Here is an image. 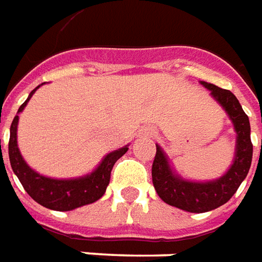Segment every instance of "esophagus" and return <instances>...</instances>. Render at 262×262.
Masks as SVG:
<instances>
[{
    "label": "esophagus",
    "mask_w": 262,
    "mask_h": 262,
    "mask_svg": "<svg viewBox=\"0 0 262 262\" xmlns=\"http://www.w3.org/2000/svg\"><path fill=\"white\" fill-rule=\"evenodd\" d=\"M140 134L142 135V137H152V135H155V129H154V128H144Z\"/></svg>",
    "instance_id": "1"
}]
</instances>
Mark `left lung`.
Returning a JSON list of instances; mask_svg holds the SVG:
<instances>
[{
  "label": "left lung",
  "mask_w": 262,
  "mask_h": 262,
  "mask_svg": "<svg viewBox=\"0 0 262 262\" xmlns=\"http://www.w3.org/2000/svg\"><path fill=\"white\" fill-rule=\"evenodd\" d=\"M200 83L210 90L213 98L223 107L234 125L237 141L234 161L230 169L214 181H186L172 169L168 155L159 145H157L152 164V183L158 196L165 203L190 213H205L227 203L237 192L241 182L246 179L253 159L250 121L237 97L230 90L220 89L207 81Z\"/></svg>",
  "instance_id": "8db88e82"
}]
</instances>
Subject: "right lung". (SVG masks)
Segmentation results:
<instances>
[{
    "mask_svg": "<svg viewBox=\"0 0 262 262\" xmlns=\"http://www.w3.org/2000/svg\"><path fill=\"white\" fill-rule=\"evenodd\" d=\"M39 87L40 84L31 92V94L25 100V103L19 107L18 114L25 108L29 98L32 97V94ZM18 114L14 117V121L11 124V129H9V133H11L8 144L9 162H11V168L14 170V173L18 176L24 189L35 202H38L39 205L52 209V210L69 211L77 209L80 206L94 203L105 193V189L110 183L111 169L117 161L128 151V145L107 154L97 168L86 176L76 178V179L46 178V176L39 175L38 172H35L24 161L21 152H19L18 142H16V128H18V120H19Z\"/></svg>",
    "mask_w": 262,
    "mask_h": 262,
    "instance_id": "add662e5",
    "label": "right lung"
}]
</instances>
